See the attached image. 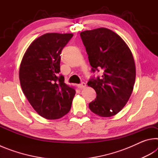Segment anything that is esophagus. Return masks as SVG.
Listing matches in <instances>:
<instances>
[{
    "mask_svg": "<svg viewBox=\"0 0 158 158\" xmlns=\"http://www.w3.org/2000/svg\"><path fill=\"white\" fill-rule=\"evenodd\" d=\"M85 86H86V84H85V83H84V82H82L81 84H80L78 85V87L80 89H84V88H85Z\"/></svg>",
    "mask_w": 158,
    "mask_h": 158,
    "instance_id": "34e87169",
    "label": "esophagus"
}]
</instances>
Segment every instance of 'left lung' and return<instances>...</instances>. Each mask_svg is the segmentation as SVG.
<instances>
[{
    "label": "left lung",
    "instance_id": "1",
    "mask_svg": "<svg viewBox=\"0 0 158 158\" xmlns=\"http://www.w3.org/2000/svg\"><path fill=\"white\" fill-rule=\"evenodd\" d=\"M80 35L92 72L103 73L87 83L97 94L89 109L102 117L114 116L122 110L132 93L136 77L132 53L123 40L108 28L85 31Z\"/></svg>",
    "mask_w": 158,
    "mask_h": 158
}]
</instances>
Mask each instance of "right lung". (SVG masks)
Here are the masks:
<instances>
[{"label": "right lung", "mask_w": 158, "mask_h": 158, "mask_svg": "<svg viewBox=\"0 0 158 158\" xmlns=\"http://www.w3.org/2000/svg\"><path fill=\"white\" fill-rule=\"evenodd\" d=\"M73 34L46 33L37 37L26 50L19 68L23 94L37 114L58 119L68 113L75 95L64 83L60 73V54Z\"/></svg>", "instance_id": "right-lung-1"}]
</instances>
